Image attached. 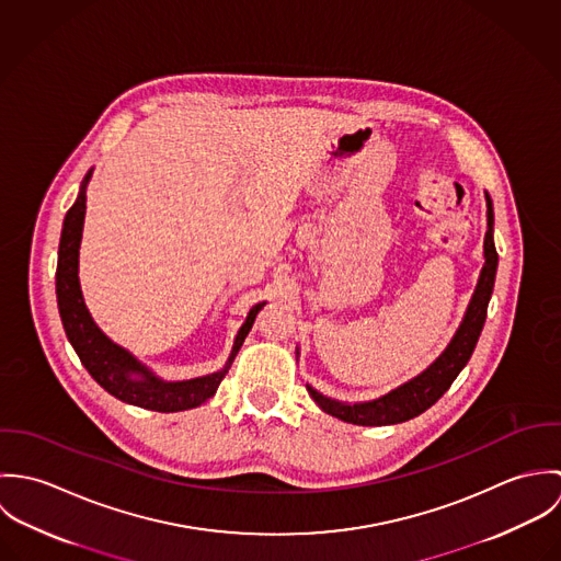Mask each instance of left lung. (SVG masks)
I'll list each match as a JSON object with an SVG mask.
<instances>
[{
  "instance_id": "8db88e82",
  "label": "left lung",
  "mask_w": 561,
  "mask_h": 561,
  "mask_svg": "<svg viewBox=\"0 0 561 561\" xmlns=\"http://www.w3.org/2000/svg\"><path fill=\"white\" fill-rule=\"evenodd\" d=\"M485 207H488V231L483 238L485 263L481 267L480 280H478L476 294L469 302V309L465 313V320L456 330L447 350L423 374H419L410 382L401 385L396 391L382 396L380 400L343 403V401L323 398L313 387H307L311 398L318 401V405L323 412H328L345 423H354V425H393V423L408 421V419L425 412L430 405H434L445 396V391L451 387V382L465 369V365L469 363V358L478 345L485 313H488V302H490L492 287H494L499 254H496L494 238H492L494 211H492V201H490L488 192H485Z\"/></svg>"
}]
</instances>
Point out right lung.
Segmentation results:
<instances>
[{
    "mask_svg": "<svg viewBox=\"0 0 561 561\" xmlns=\"http://www.w3.org/2000/svg\"><path fill=\"white\" fill-rule=\"evenodd\" d=\"M92 170L81 181L80 194L73 207L65 216L60 248H58V270H56V296H58V311L62 318L65 332L80 356L81 365L88 374L101 385L110 396L125 403H134L147 410L158 412H179L201 405L209 400L220 382L225 380L231 363L240 352L243 339L248 336L256 313L263 309L265 302H259L250 309L248 318L236 336L231 356L222 371L211 376L183 380V382H163L153 376L138 358H134L125 347L116 345L107 339L99 325L92 321L83 298H81L80 276V243L83 216H85V185L90 181Z\"/></svg>",
    "mask_w": 561,
    "mask_h": 561,
    "instance_id": "obj_1",
    "label": "right lung"
}]
</instances>
